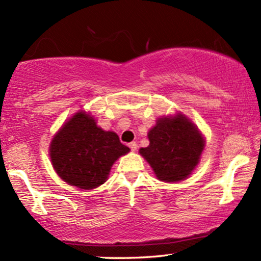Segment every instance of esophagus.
<instances>
[{"mask_svg":"<svg viewBox=\"0 0 261 261\" xmlns=\"http://www.w3.org/2000/svg\"><path fill=\"white\" fill-rule=\"evenodd\" d=\"M128 147H130L131 151H136V149H137V143L135 142V141H134V142H130V143H128Z\"/></svg>","mask_w":261,"mask_h":261,"instance_id":"34e87169","label":"esophagus"}]
</instances>
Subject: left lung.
Wrapping results in <instances>:
<instances>
[{"label": "left lung", "instance_id": "left-lung-1", "mask_svg": "<svg viewBox=\"0 0 261 261\" xmlns=\"http://www.w3.org/2000/svg\"><path fill=\"white\" fill-rule=\"evenodd\" d=\"M148 147L141 148L155 175L163 181L184 180L199 163L203 139L185 116L160 119L148 133Z\"/></svg>", "mask_w": 261, "mask_h": 261}]
</instances>
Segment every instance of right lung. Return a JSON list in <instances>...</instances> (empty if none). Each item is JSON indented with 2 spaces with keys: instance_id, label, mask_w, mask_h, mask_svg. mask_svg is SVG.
I'll list each match as a JSON object with an SVG mask.
<instances>
[{
  "instance_id": "obj_1",
  "label": "right lung",
  "mask_w": 261,
  "mask_h": 261,
  "mask_svg": "<svg viewBox=\"0 0 261 261\" xmlns=\"http://www.w3.org/2000/svg\"><path fill=\"white\" fill-rule=\"evenodd\" d=\"M128 151L118 135L101 130L94 119L80 112L54 137L50 157L60 178L89 190L103 184L114 162Z\"/></svg>"
}]
</instances>
